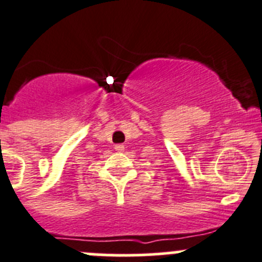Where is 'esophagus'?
Here are the masks:
<instances>
[{"label":"esophagus","instance_id":"1","mask_svg":"<svg viewBox=\"0 0 262 262\" xmlns=\"http://www.w3.org/2000/svg\"><path fill=\"white\" fill-rule=\"evenodd\" d=\"M115 149H116V151H118V152H123V151H124V146H123V144H116Z\"/></svg>","mask_w":262,"mask_h":262}]
</instances>
